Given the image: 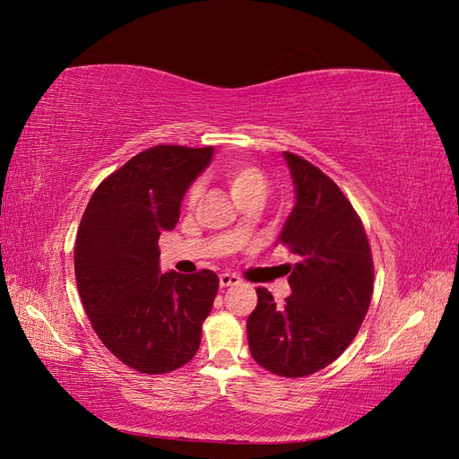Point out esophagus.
<instances>
[{
	"label": "esophagus",
	"mask_w": 459,
	"mask_h": 459,
	"mask_svg": "<svg viewBox=\"0 0 459 459\" xmlns=\"http://www.w3.org/2000/svg\"><path fill=\"white\" fill-rule=\"evenodd\" d=\"M241 277L235 273H220V287H230V285H239Z\"/></svg>",
	"instance_id": "esophagus-1"
}]
</instances>
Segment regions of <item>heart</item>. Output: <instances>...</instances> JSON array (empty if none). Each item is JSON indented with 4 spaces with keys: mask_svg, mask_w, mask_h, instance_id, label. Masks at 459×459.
<instances>
[{
    "mask_svg": "<svg viewBox=\"0 0 459 459\" xmlns=\"http://www.w3.org/2000/svg\"><path fill=\"white\" fill-rule=\"evenodd\" d=\"M221 176H224L226 184L231 191V195L235 199L245 197L248 193H264L266 189V176L255 164L248 162H228L226 166H221ZM201 186L193 184L189 193H187V203L195 204L199 199Z\"/></svg>",
    "mask_w": 459,
    "mask_h": 459,
    "instance_id": "obj_1",
    "label": "heart"
}]
</instances>
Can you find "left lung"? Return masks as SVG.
Instances as JSON below:
<instances>
[{"label":"left lung","instance_id":"1","mask_svg":"<svg viewBox=\"0 0 459 459\" xmlns=\"http://www.w3.org/2000/svg\"><path fill=\"white\" fill-rule=\"evenodd\" d=\"M283 159L297 201L277 243L299 262L283 307L268 289H256L247 337L264 369L304 377L329 366L356 337L371 302L373 260L362 220L339 186L293 152Z\"/></svg>","mask_w":459,"mask_h":459}]
</instances>
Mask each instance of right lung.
Returning a JSON list of instances; mask_svg holds the SVG:
<instances>
[{
  "label": "right lung",
  "instance_id": "add662e5",
  "mask_svg": "<svg viewBox=\"0 0 459 459\" xmlns=\"http://www.w3.org/2000/svg\"><path fill=\"white\" fill-rule=\"evenodd\" d=\"M214 147L157 145L110 174L82 216L74 273L97 337L142 373L187 364L201 344L218 275L160 272L159 238L179 220L184 195L211 164Z\"/></svg>",
  "mask_w": 459,
  "mask_h": 459
}]
</instances>
